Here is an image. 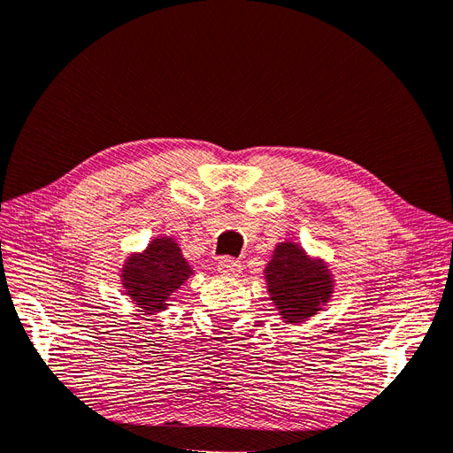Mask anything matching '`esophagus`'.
<instances>
[{
	"label": "esophagus",
	"mask_w": 453,
	"mask_h": 453,
	"mask_svg": "<svg viewBox=\"0 0 453 453\" xmlns=\"http://www.w3.org/2000/svg\"><path fill=\"white\" fill-rule=\"evenodd\" d=\"M217 269H219V273L223 277L234 279V277H240L242 264L238 260H234V258H221L219 264H217Z\"/></svg>",
	"instance_id": "esophagus-1"
}]
</instances>
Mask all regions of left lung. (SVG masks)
<instances>
[{
    "instance_id": "left-lung-1",
    "label": "left lung",
    "mask_w": 453,
    "mask_h": 453,
    "mask_svg": "<svg viewBox=\"0 0 453 453\" xmlns=\"http://www.w3.org/2000/svg\"><path fill=\"white\" fill-rule=\"evenodd\" d=\"M267 299L284 325L306 323L331 303L336 279L329 264L294 240L279 242L264 267Z\"/></svg>"
}]
</instances>
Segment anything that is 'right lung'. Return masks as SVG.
<instances>
[{
  "mask_svg": "<svg viewBox=\"0 0 453 453\" xmlns=\"http://www.w3.org/2000/svg\"><path fill=\"white\" fill-rule=\"evenodd\" d=\"M120 286L135 309L157 316L171 306L173 296L195 269L171 236H156L142 250L130 252L120 267Z\"/></svg>",
  "mask_w": 453,
  "mask_h": 453,
  "instance_id": "add662e5",
  "label": "right lung"
}]
</instances>
